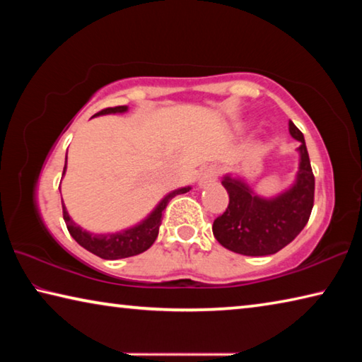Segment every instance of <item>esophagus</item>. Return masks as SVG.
Wrapping results in <instances>:
<instances>
[{
	"mask_svg": "<svg viewBox=\"0 0 362 362\" xmlns=\"http://www.w3.org/2000/svg\"><path fill=\"white\" fill-rule=\"evenodd\" d=\"M218 175V168L217 166H209L199 177V187H206L207 183H211L217 179Z\"/></svg>",
	"mask_w": 362,
	"mask_h": 362,
	"instance_id": "obj_1",
	"label": "esophagus"
}]
</instances>
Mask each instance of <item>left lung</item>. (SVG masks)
Wrapping results in <instances>:
<instances>
[{
    "label": "left lung",
    "instance_id": "8db88e82",
    "mask_svg": "<svg viewBox=\"0 0 362 362\" xmlns=\"http://www.w3.org/2000/svg\"><path fill=\"white\" fill-rule=\"evenodd\" d=\"M291 136L298 140L300 164L297 180L276 198L254 194L246 183L223 177L222 185L230 196L226 211L214 220L212 231L223 247L236 254L262 257L276 254L308 223L315 203V175L311 170L303 134L289 121Z\"/></svg>",
    "mask_w": 362,
    "mask_h": 362
}]
</instances>
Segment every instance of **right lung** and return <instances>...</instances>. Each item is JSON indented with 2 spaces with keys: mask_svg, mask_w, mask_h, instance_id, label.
<instances>
[{
  "mask_svg": "<svg viewBox=\"0 0 362 362\" xmlns=\"http://www.w3.org/2000/svg\"><path fill=\"white\" fill-rule=\"evenodd\" d=\"M124 112H127L126 105L110 107V108L100 110V112L95 113L94 116L108 115V113H124ZM65 169H66V163L64 166V174H65ZM188 189L189 187H185L169 193L166 198L156 206V209L144 220V222H140L139 225L121 233H112V235H94V233L86 231L81 228V226L73 222L69 216V212L65 209V206L62 204L64 220L66 223V228H69V233L73 236V240H75L79 246H83L86 250H89V252H93L94 255L105 260L126 259V257L142 254L146 249L151 247V244L155 243V240L158 238L159 225H161V220H163V211L166 209L169 201L173 199L174 196L187 193Z\"/></svg>",
  "mask_w": 362,
  "mask_h": 362,
  "instance_id": "right-lung-1",
  "label": "right lung"
}]
</instances>
